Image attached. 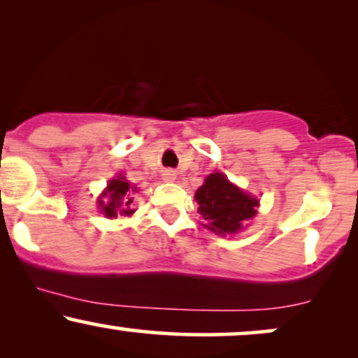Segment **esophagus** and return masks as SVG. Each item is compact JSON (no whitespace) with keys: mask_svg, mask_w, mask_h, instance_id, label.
I'll use <instances>...</instances> for the list:
<instances>
[{"mask_svg":"<svg viewBox=\"0 0 358 358\" xmlns=\"http://www.w3.org/2000/svg\"><path fill=\"white\" fill-rule=\"evenodd\" d=\"M175 178H176V173L173 170H166L165 173H163V180H165V182H173Z\"/></svg>","mask_w":358,"mask_h":358,"instance_id":"obj_1","label":"esophagus"}]
</instances>
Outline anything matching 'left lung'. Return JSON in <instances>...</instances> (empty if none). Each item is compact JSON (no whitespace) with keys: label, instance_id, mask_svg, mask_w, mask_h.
<instances>
[{"label":"left lung","instance_id":"8db88e82","mask_svg":"<svg viewBox=\"0 0 358 358\" xmlns=\"http://www.w3.org/2000/svg\"><path fill=\"white\" fill-rule=\"evenodd\" d=\"M199 213L207 222L205 227L219 236L236 234L244 229L245 222L256 215L259 200L229 182L220 171L210 173L195 192Z\"/></svg>","mask_w":358,"mask_h":358}]
</instances>
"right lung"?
<instances>
[{
  "label": "right lung",
  "instance_id": "right-lung-1",
  "mask_svg": "<svg viewBox=\"0 0 358 358\" xmlns=\"http://www.w3.org/2000/svg\"><path fill=\"white\" fill-rule=\"evenodd\" d=\"M138 188L126 180L124 175H119L108 183V188L101 193L99 208L108 219H116L117 215H133L134 196L133 193Z\"/></svg>",
  "mask_w": 358,
  "mask_h": 358
}]
</instances>
